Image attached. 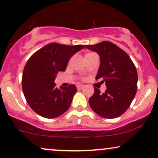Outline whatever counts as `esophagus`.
Here are the masks:
<instances>
[{"instance_id":"esophagus-1","label":"esophagus","mask_w":158,"mask_h":158,"mask_svg":"<svg viewBox=\"0 0 158 158\" xmlns=\"http://www.w3.org/2000/svg\"><path fill=\"white\" fill-rule=\"evenodd\" d=\"M84 85H82V84H77V88L79 89H81L84 87Z\"/></svg>"}]
</instances>
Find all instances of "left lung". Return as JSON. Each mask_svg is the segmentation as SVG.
<instances>
[{
	"label": "left lung",
	"instance_id": "obj_1",
	"mask_svg": "<svg viewBox=\"0 0 158 158\" xmlns=\"http://www.w3.org/2000/svg\"><path fill=\"white\" fill-rule=\"evenodd\" d=\"M85 47L98 54L101 63L95 79L102 80L101 83L105 82L107 86L104 93L94 87L89 104L103 118L118 117L130 107L136 93L138 77L135 65L125 51L110 42Z\"/></svg>",
	"mask_w": 158,
	"mask_h": 158
}]
</instances>
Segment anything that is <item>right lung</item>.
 <instances>
[{
  "label": "right lung",
  "mask_w": 158,
  "mask_h": 158,
  "mask_svg": "<svg viewBox=\"0 0 158 158\" xmlns=\"http://www.w3.org/2000/svg\"><path fill=\"white\" fill-rule=\"evenodd\" d=\"M85 48L53 42L35 52L27 62L22 74V89L32 110L40 116L54 118L68 110L77 88L74 84L58 89L56 74L64 72L70 58Z\"/></svg>",
  "instance_id": "obj_1"
}]
</instances>
